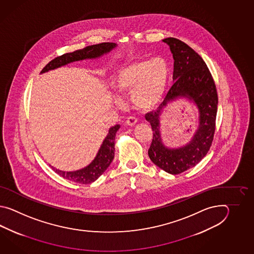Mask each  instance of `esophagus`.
<instances>
[{
  "label": "esophagus",
  "instance_id": "obj_1",
  "mask_svg": "<svg viewBox=\"0 0 254 254\" xmlns=\"http://www.w3.org/2000/svg\"><path fill=\"white\" fill-rule=\"evenodd\" d=\"M137 118L134 117V116H129L127 118V121H126V125H129V126H133V125H136V123H137Z\"/></svg>",
  "mask_w": 254,
  "mask_h": 254
}]
</instances>
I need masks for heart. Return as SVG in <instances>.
<instances>
[{
	"label": "heart",
	"instance_id": "1",
	"mask_svg": "<svg viewBox=\"0 0 254 254\" xmlns=\"http://www.w3.org/2000/svg\"><path fill=\"white\" fill-rule=\"evenodd\" d=\"M169 67L162 58L140 59L116 71L113 81L120 96L130 92L136 108L151 110L161 103L166 91Z\"/></svg>",
	"mask_w": 254,
	"mask_h": 254
}]
</instances>
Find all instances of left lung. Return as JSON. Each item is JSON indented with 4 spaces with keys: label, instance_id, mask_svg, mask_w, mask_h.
<instances>
[{
    "label": "left lung",
    "instance_id": "8db88e82",
    "mask_svg": "<svg viewBox=\"0 0 254 254\" xmlns=\"http://www.w3.org/2000/svg\"><path fill=\"white\" fill-rule=\"evenodd\" d=\"M174 59L173 83L156 112L146 114L153 131L148 154L158 167L171 174H180L194 167L211 148L218 105L215 82L205 62L189 45L176 38H166ZM179 96L193 99L200 112V125L193 140L179 149H169L162 144L159 134L160 112L167 103Z\"/></svg>",
    "mask_w": 254,
    "mask_h": 254
}]
</instances>
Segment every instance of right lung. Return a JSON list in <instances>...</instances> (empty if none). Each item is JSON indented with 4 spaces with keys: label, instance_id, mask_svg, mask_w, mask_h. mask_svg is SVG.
<instances>
[{
    "label": "right lung",
    "instance_id": "add662e5",
    "mask_svg": "<svg viewBox=\"0 0 254 254\" xmlns=\"http://www.w3.org/2000/svg\"><path fill=\"white\" fill-rule=\"evenodd\" d=\"M115 46L116 44L113 43H99V44L87 46L81 50H77L75 52H72L70 54H63L61 56L56 57L55 59L52 60L48 64H46V66L43 68L41 72L54 70L55 68L70 64L71 62L97 58L103 54H107ZM119 128L120 125H117L113 126L111 129H109L108 135L103 140V144L98 151L97 156L95 157V159L92 161V163L87 167L76 172H63L52 167L53 170L55 173H58L60 176H62L63 178L66 180H69L70 182L81 184H92L106 171V169L109 167V165L114 160V140H115L116 132Z\"/></svg>",
    "mask_w": 254,
    "mask_h": 254
}]
</instances>
